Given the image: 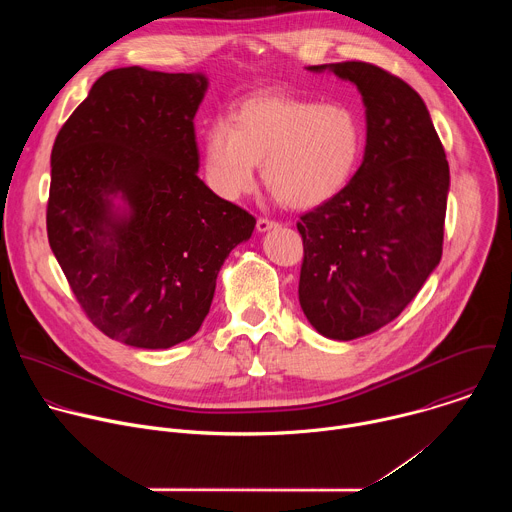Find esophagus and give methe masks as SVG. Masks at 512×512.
<instances>
[{"label":"esophagus","mask_w":512,"mask_h":512,"mask_svg":"<svg viewBox=\"0 0 512 512\" xmlns=\"http://www.w3.org/2000/svg\"><path fill=\"white\" fill-rule=\"evenodd\" d=\"M275 227H277V223L271 221V218H259V221H257V231L259 233H267V231H271Z\"/></svg>","instance_id":"esophagus-1"}]
</instances>
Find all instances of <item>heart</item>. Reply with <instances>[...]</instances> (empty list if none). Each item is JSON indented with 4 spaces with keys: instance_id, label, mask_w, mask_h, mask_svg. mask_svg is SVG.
Wrapping results in <instances>:
<instances>
[{
    "instance_id": "obj_1",
    "label": "heart",
    "mask_w": 512,
    "mask_h": 512,
    "mask_svg": "<svg viewBox=\"0 0 512 512\" xmlns=\"http://www.w3.org/2000/svg\"><path fill=\"white\" fill-rule=\"evenodd\" d=\"M364 150L360 115L344 103L265 93L241 101L231 119L214 117L202 135L210 188L227 200L263 180L289 208H316L352 180Z\"/></svg>"
}]
</instances>
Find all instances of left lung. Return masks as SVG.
<instances>
[{"label":"left lung","mask_w":512,"mask_h":512,"mask_svg":"<svg viewBox=\"0 0 512 512\" xmlns=\"http://www.w3.org/2000/svg\"><path fill=\"white\" fill-rule=\"evenodd\" d=\"M356 85L364 158L346 188L306 212L300 306L326 338L354 340L393 322L442 259L450 166L423 99L369 62L308 66Z\"/></svg>","instance_id":"8db88e82"}]
</instances>
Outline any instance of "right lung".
Instances as JSON below:
<instances>
[{"label": "right lung", "instance_id": "right-lung-1", "mask_svg": "<svg viewBox=\"0 0 512 512\" xmlns=\"http://www.w3.org/2000/svg\"><path fill=\"white\" fill-rule=\"evenodd\" d=\"M202 72L115 68L56 135L46 229L89 320L133 348H170L202 326L229 253L255 218L200 178Z\"/></svg>", "mask_w": 512, "mask_h": 512}]
</instances>
